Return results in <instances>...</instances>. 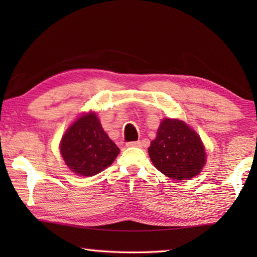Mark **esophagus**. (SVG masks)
<instances>
[{
    "label": "esophagus",
    "mask_w": 257,
    "mask_h": 257,
    "mask_svg": "<svg viewBox=\"0 0 257 257\" xmlns=\"http://www.w3.org/2000/svg\"><path fill=\"white\" fill-rule=\"evenodd\" d=\"M128 147H141L142 146V142L141 141H136V142H129L127 143Z\"/></svg>",
    "instance_id": "esophagus-1"
}]
</instances>
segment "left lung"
Listing matches in <instances>:
<instances>
[{"instance_id": "8db88e82", "label": "left lung", "mask_w": 257, "mask_h": 257, "mask_svg": "<svg viewBox=\"0 0 257 257\" xmlns=\"http://www.w3.org/2000/svg\"><path fill=\"white\" fill-rule=\"evenodd\" d=\"M149 154L159 171L176 180L190 179L205 164L201 138L180 120L164 119L161 122Z\"/></svg>"}]
</instances>
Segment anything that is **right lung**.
<instances>
[{
	"instance_id": "right-lung-1",
	"label": "right lung",
	"mask_w": 257,
	"mask_h": 257,
	"mask_svg": "<svg viewBox=\"0 0 257 257\" xmlns=\"http://www.w3.org/2000/svg\"><path fill=\"white\" fill-rule=\"evenodd\" d=\"M61 154L71 171L92 177L113 163L119 147L104 132L95 113L81 115L61 141Z\"/></svg>"
}]
</instances>
